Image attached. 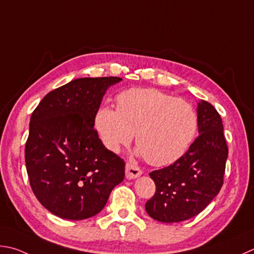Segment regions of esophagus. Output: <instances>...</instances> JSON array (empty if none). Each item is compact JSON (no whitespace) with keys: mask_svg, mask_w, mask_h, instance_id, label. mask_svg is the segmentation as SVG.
Returning <instances> with one entry per match:
<instances>
[{"mask_svg":"<svg viewBox=\"0 0 254 254\" xmlns=\"http://www.w3.org/2000/svg\"><path fill=\"white\" fill-rule=\"evenodd\" d=\"M142 174L139 167H137L133 164H126V178L127 179H136Z\"/></svg>","mask_w":254,"mask_h":254,"instance_id":"obj_1","label":"esophagus"}]
</instances>
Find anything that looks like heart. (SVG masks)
Segmentation results:
<instances>
[{"mask_svg": "<svg viewBox=\"0 0 254 254\" xmlns=\"http://www.w3.org/2000/svg\"><path fill=\"white\" fill-rule=\"evenodd\" d=\"M116 102L117 111L103 106L95 116V127L109 151L118 152L135 133L137 155L166 166L183 157L197 135V112L185 99L154 88H131Z\"/></svg>", "mask_w": 254, "mask_h": 254, "instance_id": "heart-1", "label": "heart"}]
</instances>
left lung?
<instances>
[{"label": "left lung", "instance_id": "left-lung-1", "mask_svg": "<svg viewBox=\"0 0 254 254\" xmlns=\"http://www.w3.org/2000/svg\"><path fill=\"white\" fill-rule=\"evenodd\" d=\"M197 137L174 164L149 174L156 192L146 202L149 217L159 222H180L197 216L223 185L228 147L221 117L211 104L197 106Z\"/></svg>", "mask_w": 254, "mask_h": 254}]
</instances>
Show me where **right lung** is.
<instances>
[{"mask_svg":"<svg viewBox=\"0 0 254 254\" xmlns=\"http://www.w3.org/2000/svg\"><path fill=\"white\" fill-rule=\"evenodd\" d=\"M119 77H84L52 90L31 116L25 164L38 201L55 216L84 220L102 211L125 178V162L94 129L104 95Z\"/></svg>","mask_w":254,"mask_h":254,"instance_id":"add662e5","label":"right lung"}]
</instances>
